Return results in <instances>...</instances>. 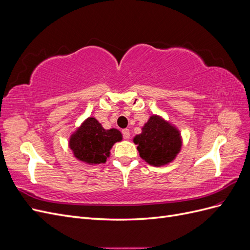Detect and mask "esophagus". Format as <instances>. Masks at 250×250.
<instances>
[{
    "label": "esophagus",
    "instance_id": "34e87169",
    "mask_svg": "<svg viewBox=\"0 0 250 250\" xmlns=\"http://www.w3.org/2000/svg\"><path fill=\"white\" fill-rule=\"evenodd\" d=\"M122 133H123V137H124V139H126V140H128L130 138V131H129V129H123L122 130Z\"/></svg>",
    "mask_w": 250,
    "mask_h": 250
}]
</instances>
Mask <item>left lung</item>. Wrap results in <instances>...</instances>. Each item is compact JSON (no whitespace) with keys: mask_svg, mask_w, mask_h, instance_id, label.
<instances>
[{"mask_svg":"<svg viewBox=\"0 0 250 250\" xmlns=\"http://www.w3.org/2000/svg\"><path fill=\"white\" fill-rule=\"evenodd\" d=\"M140 156L147 164L162 167L175 160L183 146L180 131L169 121L152 115L144 124L142 133L133 138Z\"/></svg>","mask_w":250,"mask_h":250,"instance_id":"8db88e82","label":"left lung"}]
</instances>
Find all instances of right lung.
<instances>
[{
  "instance_id": "right-lung-1",
  "label": "right lung",
  "mask_w": 250,
  "mask_h": 250,
  "mask_svg": "<svg viewBox=\"0 0 250 250\" xmlns=\"http://www.w3.org/2000/svg\"><path fill=\"white\" fill-rule=\"evenodd\" d=\"M123 135L116 128L104 129L96 118L88 117L70 137L69 147L78 161L87 165L106 163L110 149Z\"/></svg>"
}]
</instances>
